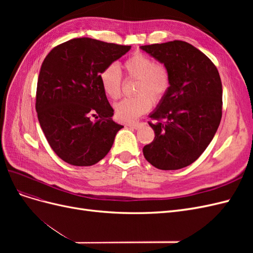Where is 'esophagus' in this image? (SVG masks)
I'll list each match as a JSON object with an SVG mask.
<instances>
[{
    "label": "esophagus",
    "instance_id": "obj_1",
    "mask_svg": "<svg viewBox=\"0 0 253 253\" xmlns=\"http://www.w3.org/2000/svg\"><path fill=\"white\" fill-rule=\"evenodd\" d=\"M141 126H142V124H128V125H126V126H129V127L135 128V129L140 128Z\"/></svg>",
    "mask_w": 253,
    "mask_h": 253
}]
</instances>
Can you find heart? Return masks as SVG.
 Here are the masks:
<instances>
[{"instance_id": "b5f03b06", "label": "heart", "mask_w": 253, "mask_h": 253, "mask_svg": "<svg viewBox=\"0 0 253 253\" xmlns=\"http://www.w3.org/2000/svg\"><path fill=\"white\" fill-rule=\"evenodd\" d=\"M128 76L137 79L134 97L124 98L115 104V114L122 122H134L142 114L147 113L152 102L157 103L167 95L170 88V75L164 64L154 63L150 57L135 52L124 63ZM121 73L119 67L112 63L100 74L101 86L106 96L117 99L121 94Z\"/></svg>"}]
</instances>
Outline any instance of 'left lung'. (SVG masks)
Wrapping results in <instances>:
<instances>
[{
  "mask_svg": "<svg viewBox=\"0 0 253 253\" xmlns=\"http://www.w3.org/2000/svg\"><path fill=\"white\" fill-rule=\"evenodd\" d=\"M164 64L170 88L149 117L155 138L143 155L160 170H178L200 157L221 119L223 86L217 68L200 49L183 41L140 46Z\"/></svg>",
  "mask_w": 253,
  "mask_h": 253,
  "instance_id": "1",
  "label": "left lung"
}]
</instances>
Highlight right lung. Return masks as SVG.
Returning a JSON list of instances; mask_svg holds the SVG:
<instances>
[{
	"instance_id": "1",
	"label": "right lung",
	"mask_w": 253,
	"mask_h": 253,
	"mask_svg": "<svg viewBox=\"0 0 253 253\" xmlns=\"http://www.w3.org/2000/svg\"><path fill=\"white\" fill-rule=\"evenodd\" d=\"M129 49L77 38L58 45L44 59L36 110L49 145L65 163L88 167L100 162L124 127L112 119L114 110L101 86L100 74Z\"/></svg>"
}]
</instances>
